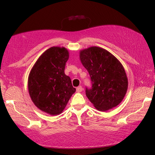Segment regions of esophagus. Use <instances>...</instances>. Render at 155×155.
<instances>
[{
	"instance_id": "34e87169",
	"label": "esophagus",
	"mask_w": 155,
	"mask_h": 155,
	"mask_svg": "<svg viewBox=\"0 0 155 155\" xmlns=\"http://www.w3.org/2000/svg\"><path fill=\"white\" fill-rule=\"evenodd\" d=\"M83 91L82 86H78V87H77V91H78V92H81V91Z\"/></svg>"
}]
</instances>
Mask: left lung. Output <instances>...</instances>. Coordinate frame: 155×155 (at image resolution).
<instances>
[{"label":"left lung","mask_w":155,"mask_h":155,"mask_svg":"<svg viewBox=\"0 0 155 155\" xmlns=\"http://www.w3.org/2000/svg\"><path fill=\"white\" fill-rule=\"evenodd\" d=\"M80 59L90 77L91 87L85 94L101 111L121 103L128 88L125 70L118 60L106 50L92 46L81 51Z\"/></svg>","instance_id":"left-lung-1"}]
</instances>
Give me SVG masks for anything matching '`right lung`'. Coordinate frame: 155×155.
I'll use <instances>...</instances> for the list:
<instances>
[{
	"mask_svg": "<svg viewBox=\"0 0 155 155\" xmlns=\"http://www.w3.org/2000/svg\"><path fill=\"white\" fill-rule=\"evenodd\" d=\"M68 58L67 49L51 47L39 57L28 76L31 100L37 107L48 114H61L76 91L64 72Z\"/></svg>",
	"mask_w": 155,
	"mask_h": 155,
	"instance_id": "1",
	"label": "right lung"
}]
</instances>
